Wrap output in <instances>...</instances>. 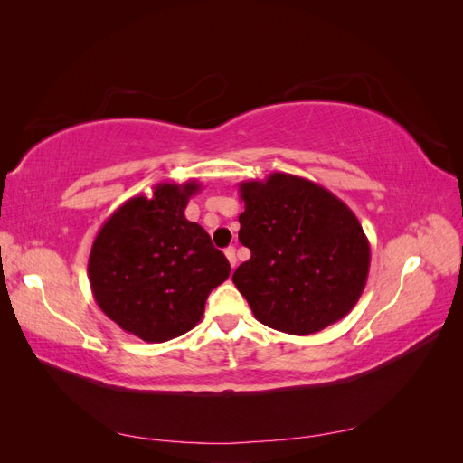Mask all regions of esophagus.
Wrapping results in <instances>:
<instances>
[{"mask_svg": "<svg viewBox=\"0 0 463 463\" xmlns=\"http://www.w3.org/2000/svg\"><path fill=\"white\" fill-rule=\"evenodd\" d=\"M226 257H228V260H230V264H232V269H235L237 257H235V249H233V247H228V249H226Z\"/></svg>", "mask_w": 463, "mask_h": 463, "instance_id": "esophagus-1", "label": "esophagus"}]
</instances>
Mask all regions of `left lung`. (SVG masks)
I'll return each instance as SVG.
<instances>
[{"mask_svg":"<svg viewBox=\"0 0 463 463\" xmlns=\"http://www.w3.org/2000/svg\"><path fill=\"white\" fill-rule=\"evenodd\" d=\"M240 241L250 259L233 284L262 325L307 335L344 318L367 284L371 247L357 216L313 181L274 172L241 181Z\"/></svg>","mask_w":463,"mask_h":463,"instance_id":"obj_1","label":"left lung"}]
</instances>
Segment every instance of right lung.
<instances>
[{
	"label": "right lung",
	"mask_w": 463,
	"mask_h": 463,
	"mask_svg": "<svg viewBox=\"0 0 463 463\" xmlns=\"http://www.w3.org/2000/svg\"><path fill=\"white\" fill-rule=\"evenodd\" d=\"M197 179L158 184L152 197L125 201L98 232L89 257L92 296L102 313L148 344L197 326L208 293L232 266L197 222L185 218Z\"/></svg>",
	"instance_id": "obj_1"
}]
</instances>
